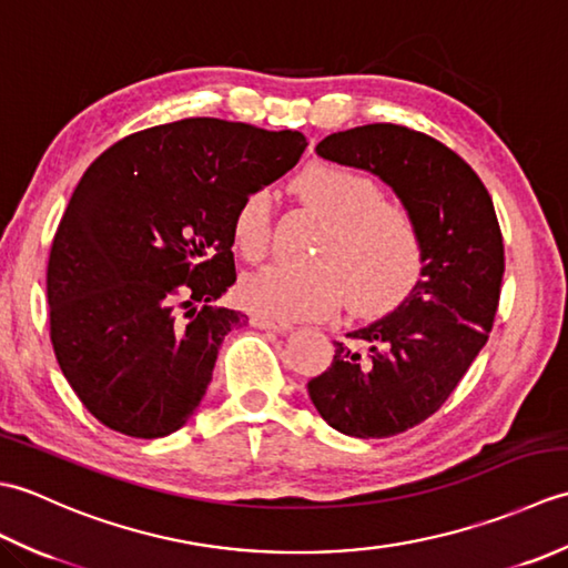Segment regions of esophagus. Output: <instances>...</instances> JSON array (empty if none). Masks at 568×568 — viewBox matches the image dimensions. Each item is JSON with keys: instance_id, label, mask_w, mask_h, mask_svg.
<instances>
[{"instance_id": "esophagus-1", "label": "esophagus", "mask_w": 568, "mask_h": 568, "mask_svg": "<svg viewBox=\"0 0 568 568\" xmlns=\"http://www.w3.org/2000/svg\"><path fill=\"white\" fill-rule=\"evenodd\" d=\"M251 324H253V327H258V329H273V332H291L293 329V324L281 322V320H273L268 315H261V312H256V315H251Z\"/></svg>"}]
</instances>
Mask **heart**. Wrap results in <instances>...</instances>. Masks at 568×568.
<instances>
[{"label": "heart", "instance_id": "obj_1", "mask_svg": "<svg viewBox=\"0 0 568 568\" xmlns=\"http://www.w3.org/2000/svg\"><path fill=\"white\" fill-rule=\"evenodd\" d=\"M295 195L327 220L315 258L273 263L246 275L244 303L281 322L320 320L348 300L361 317L390 312L415 291L425 268V241L405 204L385 200L376 180L334 163H312L293 180ZM232 239L248 261L263 258L271 241V197L253 190L239 202Z\"/></svg>", "mask_w": 568, "mask_h": 568}]
</instances>
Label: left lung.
Instances as JSON below:
<instances>
[{
    "instance_id": "8db88e82",
    "label": "left lung",
    "mask_w": 568,
    "mask_h": 568,
    "mask_svg": "<svg viewBox=\"0 0 568 568\" xmlns=\"http://www.w3.org/2000/svg\"><path fill=\"white\" fill-rule=\"evenodd\" d=\"M322 159L378 175L425 241L419 283L390 315L334 342L332 366L307 383L336 432L385 439L425 422L466 376L496 320L503 234L480 178L444 143L400 124H366L317 143Z\"/></svg>"
}]
</instances>
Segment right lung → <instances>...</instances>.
Listing matches in <instances>:
<instances>
[{"label":"right lung","instance_id":"obj_1","mask_svg":"<svg viewBox=\"0 0 568 568\" xmlns=\"http://www.w3.org/2000/svg\"><path fill=\"white\" fill-rule=\"evenodd\" d=\"M307 149L300 131L195 116L116 141L72 192L48 258L51 342L102 425L159 439L195 415L236 283L232 220Z\"/></svg>","mask_w":568,"mask_h":568}]
</instances>
